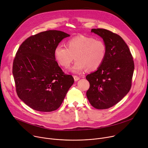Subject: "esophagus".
<instances>
[{"mask_svg":"<svg viewBox=\"0 0 148 148\" xmlns=\"http://www.w3.org/2000/svg\"><path fill=\"white\" fill-rule=\"evenodd\" d=\"M73 78H74L75 81H78V80H79V79H80V77H79L77 76H74Z\"/></svg>","mask_w":148,"mask_h":148,"instance_id":"obj_1","label":"esophagus"}]
</instances>
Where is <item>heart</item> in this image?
Listing matches in <instances>:
<instances>
[{
    "label": "heart",
    "mask_w": 148,
    "mask_h": 148,
    "mask_svg": "<svg viewBox=\"0 0 148 148\" xmlns=\"http://www.w3.org/2000/svg\"><path fill=\"white\" fill-rule=\"evenodd\" d=\"M67 46L58 45L54 51V58L58 63L64 69L69 67L76 60L71 71L81 73L86 69L97 70L103 63L107 53L105 42L101 40L86 36H77L69 40Z\"/></svg>",
    "instance_id": "1"
}]
</instances>
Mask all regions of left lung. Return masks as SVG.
<instances>
[{
    "label": "left lung",
    "mask_w": 148,
    "mask_h": 148,
    "mask_svg": "<svg viewBox=\"0 0 148 148\" xmlns=\"http://www.w3.org/2000/svg\"><path fill=\"white\" fill-rule=\"evenodd\" d=\"M91 32L103 39L106 58L97 70L86 76L90 86L86 97L97 109L109 108L127 94L132 86L134 64L126 43L117 34L102 28Z\"/></svg>",
    "instance_id": "obj_1"
}]
</instances>
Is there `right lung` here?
Masks as SVG:
<instances>
[{"mask_svg":"<svg viewBox=\"0 0 148 148\" xmlns=\"http://www.w3.org/2000/svg\"><path fill=\"white\" fill-rule=\"evenodd\" d=\"M70 35L49 30L32 36L21 44L13 62L12 73L18 97L32 109L50 112L60 107L74 83L55 60L57 45Z\"/></svg>","mask_w":148,"mask_h":148,"instance_id":"add662e5","label":"right lung"}]
</instances>
